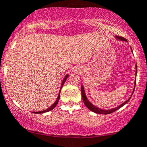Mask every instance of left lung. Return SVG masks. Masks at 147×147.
I'll return each instance as SVG.
<instances>
[{"mask_svg": "<svg viewBox=\"0 0 147 147\" xmlns=\"http://www.w3.org/2000/svg\"><path fill=\"white\" fill-rule=\"evenodd\" d=\"M115 38L117 39V40H120L121 41H126V42H127L126 39L123 38V37L116 36ZM131 52H132L131 48ZM136 75H137V65H136ZM134 84H135V86H136V79H135V81H134ZM135 86H134V90H133V92H132L131 96H132V94H133V93L134 92V89H135ZM81 96H82V99H83V100H84V104L86 105V107H87L88 108L90 109V110L92 111V112L96 113V114H111V113L115 112V111L118 110V109H120L121 107H123V105H125V104H126L127 102H128L131 98V97H129V98L128 100H127L126 101H125L124 102H123V103H122L121 105H120L119 106H117V107H114V108H112V109H102L99 108V107H96V106H95L94 105H93L92 103H91V102H90L89 100H88V99L87 98V96H86V92H85L84 88V86H83V85H81Z\"/></svg>", "mask_w": 147, "mask_h": 147, "instance_id": "1", "label": "left lung"}]
</instances>
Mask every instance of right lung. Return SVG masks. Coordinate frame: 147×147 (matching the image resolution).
<instances>
[{
  "instance_id": "right-lung-1",
  "label": "right lung",
  "mask_w": 147,
  "mask_h": 147,
  "mask_svg": "<svg viewBox=\"0 0 147 147\" xmlns=\"http://www.w3.org/2000/svg\"><path fill=\"white\" fill-rule=\"evenodd\" d=\"M68 75H66V76H65V77L63 78L62 82H61V87H60V90H59V94H58V96H57V100H55V102H54L53 104L50 107H49V108L45 109V110L44 111H40V112H33L34 114H43V113H45V112H49V111H51L53 109H54L55 107V106L57 105L58 102H59V98H60V92H61V88H62L63 85V84L65 83V81H66V80L67 79V78H68Z\"/></svg>"
}]
</instances>
